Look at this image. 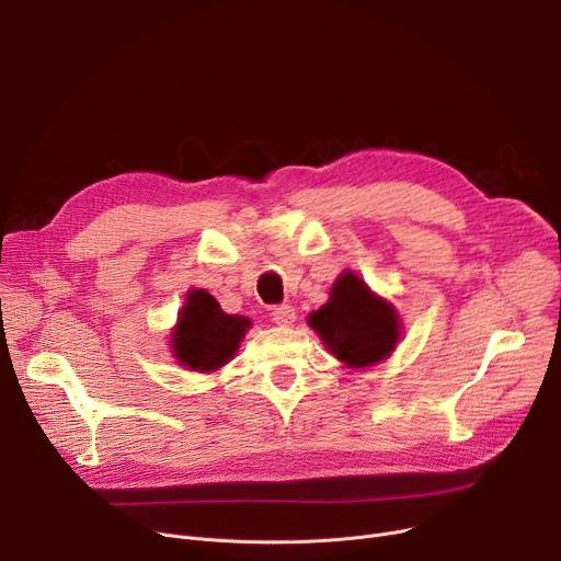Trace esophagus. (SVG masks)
<instances>
[{
	"mask_svg": "<svg viewBox=\"0 0 561 561\" xmlns=\"http://www.w3.org/2000/svg\"><path fill=\"white\" fill-rule=\"evenodd\" d=\"M273 320L277 322V325L288 328V325H293V322H296V309H293L290 305L275 307V309H273Z\"/></svg>",
	"mask_w": 561,
	"mask_h": 561,
	"instance_id": "1",
	"label": "esophagus"
}]
</instances>
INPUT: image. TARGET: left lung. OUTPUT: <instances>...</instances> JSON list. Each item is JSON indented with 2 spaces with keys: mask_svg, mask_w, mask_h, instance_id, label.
I'll use <instances>...</instances> for the list:
<instances>
[{
  "mask_svg": "<svg viewBox=\"0 0 561 561\" xmlns=\"http://www.w3.org/2000/svg\"><path fill=\"white\" fill-rule=\"evenodd\" d=\"M309 328L345 368L366 370L393 355L402 339L396 307L355 273L343 271L330 300L307 316Z\"/></svg>",
  "mask_w": 561,
  "mask_h": 561,
  "instance_id": "1",
  "label": "left lung"
}]
</instances>
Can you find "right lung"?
Masks as SVG:
<instances>
[{"instance_id":"add662e5","label":"right lung","mask_w":561,"mask_h":561,"mask_svg":"<svg viewBox=\"0 0 561 561\" xmlns=\"http://www.w3.org/2000/svg\"><path fill=\"white\" fill-rule=\"evenodd\" d=\"M250 328V318L222 311L209 290L191 288L168 345L176 364L186 370L216 373L236 357Z\"/></svg>"}]
</instances>
